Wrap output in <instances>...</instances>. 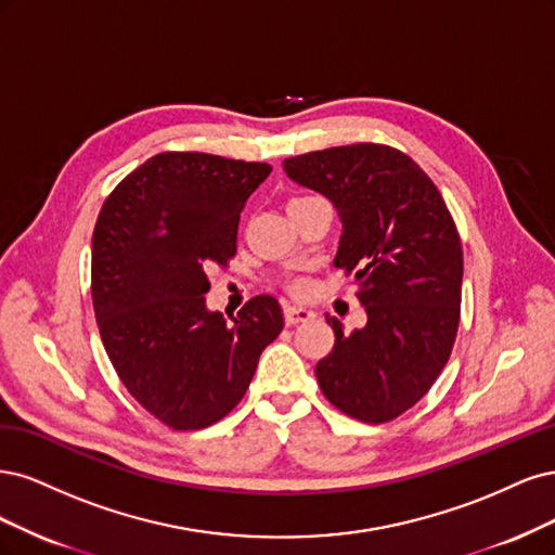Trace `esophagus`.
<instances>
[{
	"label": "esophagus",
	"instance_id": "obj_1",
	"mask_svg": "<svg viewBox=\"0 0 555 555\" xmlns=\"http://www.w3.org/2000/svg\"><path fill=\"white\" fill-rule=\"evenodd\" d=\"M283 318L288 325H299V323H307V320H313L315 313L311 309H304V307H285Z\"/></svg>",
	"mask_w": 555,
	"mask_h": 555
}]
</instances>
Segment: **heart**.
I'll return each mask as SVG.
<instances>
[{"mask_svg":"<svg viewBox=\"0 0 555 555\" xmlns=\"http://www.w3.org/2000/svg\"><path fill=\"white\" fill-rule=\"evenodd\" d=\"M293 291H295V293H307V291H309V283L304 281V279H295V281H293Z\"/></svg>","mask_w":555,"mask_h":555,"instance_id":"b5f03b06","label":"heart"}]
</instances>
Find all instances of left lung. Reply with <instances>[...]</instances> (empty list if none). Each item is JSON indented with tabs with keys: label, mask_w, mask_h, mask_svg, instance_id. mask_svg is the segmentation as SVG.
I'll list each match as a JSON object with an SVG mask.
<instances>
[{
	"label": "left lung",
	"mask_w": 555,
	"mask_h": 555,
	"mask_svg": "<svg viewBox=\"0 0 555 555\" xmlns=\"http://www.w3.org/2000/svg\"><path fill=\"white\" fill-rule=\"evenodd\" d=\"M283 170L336 207L344 232L334 264L354 276L366 311L350 334L325 315L334 348L315 364L318 385L348 417L397 420L452 354L463 281L452 214L413 158L375 142L291 156Z\"/></svg>",
	"instance_id": "8db88e82"
}]
</instances>
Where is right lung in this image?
<instances>
[{"mask_svg": "<svg viewBox=\"0 0 555 555\" xmlns=\"http://www.w3.org/2000/svg\"><path fill=\"white\" fill-rule=\"evenodd\" d=\"M272 166L203 152L147 158L105 198L92 237V301L129 395L175 431L223 420L283 330L272 295L237 318L209 311L207 270L237 254L240 214Z\"/></svg>", "mask_w": 555, "mask_h": 555, "instance_id": "1", "label": "right lung"}]
</instances>
